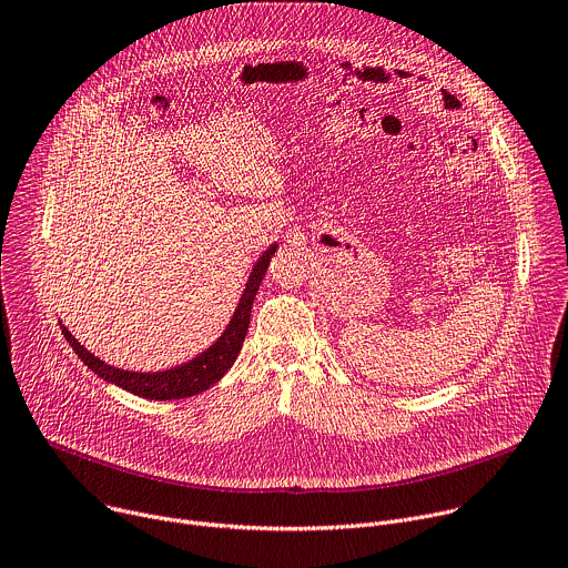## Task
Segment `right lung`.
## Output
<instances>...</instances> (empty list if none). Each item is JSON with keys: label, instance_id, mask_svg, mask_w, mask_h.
<instances>
[{"label": "right lung", "instance_id": "add662e5", "mask_svg": "<svg viewBox=\"0 0 568 568\" xmlns=\"http://www.w3.org/2000/svg\"><path fill=\"white\" fill-rule=\"evenodd\" d=\"M275 251H277V244L266 248L264 255L253 266V273L248 275L246 288L240 297V304H237L229 326L223 328V333L214 339V343L205 352H201L196 358H192V361H187L179 367H172V369H165V372L119 369V367L102 363L98 356L87 352L62 322H60V328L67 337V343L78 354V358L93 374H98L102 381H106L111 385H119L121 389L132 392L141 398H150V400H179V398L201 394L207 387H212L214 383H219L225 376V372H229L235 365V361H237V356L244 347V337L248 333L251 308H253L255 295L260 291V284L266 275V268H268L271 257L275 255Z\"/></svg>", "mask_w": 568, "mask_h": 568}]
</instances>
